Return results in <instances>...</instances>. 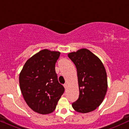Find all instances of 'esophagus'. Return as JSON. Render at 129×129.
Here are the masks:
<instances>
[{
    "mask_svg": "<svg viewBox=\"0 0 129 129\" xmlns=\"http://www.w3.org/2000/svg\"><path fill=\"white\" fill-rule=\"evenodd\" d=\"M63 86H64V88H66V89H67V84H65L64 85H63Z\"/></svg>",
    "mask_w": 129,
    "mask_h": 129,
    "instance_id": "esophagus-1",
    "label": "esophagus"
}]
</instances>
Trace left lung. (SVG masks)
<instances>
[{"label": "left lung", "instance_id": "1", "mask_svg": "<svg viewBox=\"0 0 129 129\" xmlns=\"http://www.w3.org/2000/svg\"><path fill=\"white\" fill-rule=\"evenodd\" d=\"M68 56L76 67L79 90V98L72 107L79 113H89L96 109L106 96V69L100 59L87 48L69 53Z\"/></svg>", "mask_w": 129, "mask_h": 129}]
</instances>
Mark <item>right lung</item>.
<instances>
[{
  "instance_id": "add662e5",
  "label": "right lung",
  "mask_w": 129,
  "mask_h": 129,
  "mask_svg": "<svg viewBox=\"0 0 129 129\" xmlns=\"http://www.w3.org/2000/svg\"><path fill=\"white\" fill-rule=\"evenodd\" d=\"M60 53L42 50L26 61L19 74V85L26 103L36 113H52L64 92L55 64Z\"/></svg>"
}]
</instances>
